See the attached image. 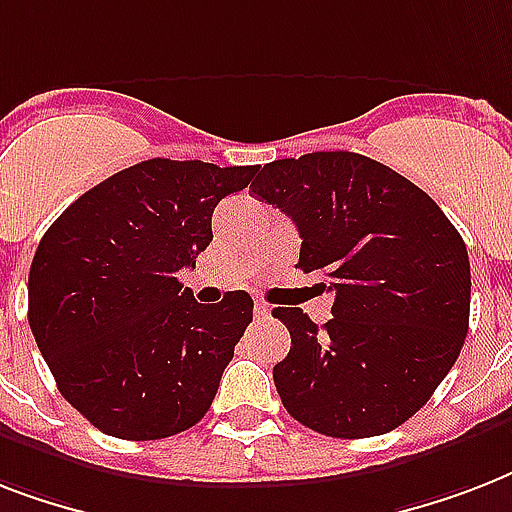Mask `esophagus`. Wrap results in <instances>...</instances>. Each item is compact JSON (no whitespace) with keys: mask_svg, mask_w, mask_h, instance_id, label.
<instances>
[{"mask_svg":"<svg viewBox=\"0 0 512 512\" xmlns=\"http://www.w3.org/2000/svg\"><path fill=\"white\" fill-rule=\"evenodd\" d=\"M255 316L257 319H265V316H271V308L265 303H260V300H255Z\"/></svg>","mask_w":512,"mask_h":512,"instance_id":"1","label":"esophagus"}]
</instances>
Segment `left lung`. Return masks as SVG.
<instances>
[{"mask_svg": "<svg viewBox=\"0 0 512 512\" xmlns=\"http://www.w3.org/2000/svg\"><path fill=\"white\" fill-rule=\"evenodd\" d=\"M252 193L295 220L300 271L327 276L319 287L335 297L324 327L273 308L292 335L273 366L284 409L332 438L398 428L428 404L468 335L462 236L422 188L350 151L265 164Z\"/></svg>", "mask_w": 512, "mask_h": 512, "instance_id": "left-lung-1", "label": "left lung"}]
</instances>
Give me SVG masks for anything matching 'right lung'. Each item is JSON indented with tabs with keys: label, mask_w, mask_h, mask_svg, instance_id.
I'll list each match as a JSON object with an SVG mask.
<instances>
[{
	"label": "right lung",
	"mask_w": 512,
	"mask_h": 512,
	"mask_svg": "<svg viewBox=\"0 0 512 512\" xmlns=\"http://www.w3.org/2000/svg\"><path fill=\"white\" fill-rule=\"evenodd\" d=\"M257 167L148 159L82 193L36 247L28 324L68 404L108 436L156 441L207 414L252 321L239 289L196 303L177 271Z\"/></svg>",
	"instance_id": "1"
}]
</instances>
